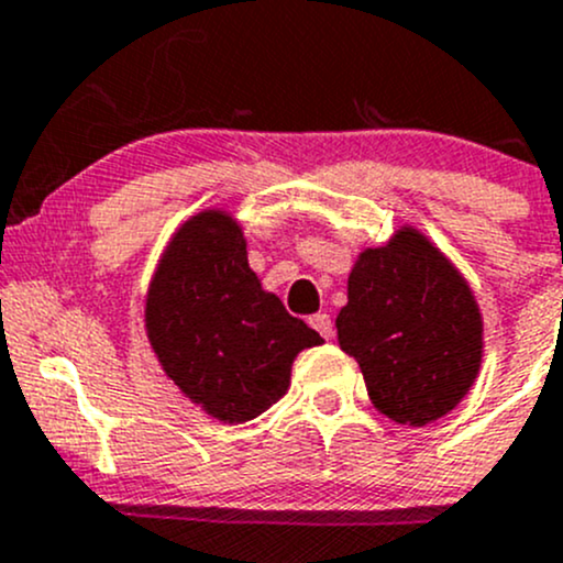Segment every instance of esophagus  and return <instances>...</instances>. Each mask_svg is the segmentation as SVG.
<instances>
[{"label": "esophagus", "mask_w": 563, "mask_h": 563, "mask_svg": "<svg viewBox=\"0 0 563 563\" xmlns=\"http://www.w3.org/2000/svg\"><path fill=\"white\" fill-rule=\"evenodd\" d=\"M309 324L322 335V339H333V320H330V314H322L320 311V314L309 317Z\"/></svg>", "instance_id": "1"}]
</instances>
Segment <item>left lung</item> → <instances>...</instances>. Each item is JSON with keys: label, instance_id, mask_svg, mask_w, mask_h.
Returning a JSON list of instances; mask_svg holds the SVG:
<instances>
[{"label": "left lung", "instance_id": "left-lung-1", "mask_svg": "<svg viewBox=\"0 0 563 563\" xmlns=\"http://www.w3.org/2000/svg\"><path fill=\"white\" fill-rule=\"evenodd\" d=\"M346 298L339 344L382 415L426 426L461 404L483 363V317L466 279L426 235L404 228L361 252Z\"/></svg>", "mask_w": 563, "mask_h": 563}]
</instances>
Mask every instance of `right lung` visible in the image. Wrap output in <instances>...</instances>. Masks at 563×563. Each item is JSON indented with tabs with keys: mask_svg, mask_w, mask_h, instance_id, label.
I'll return each mask as SVG.
<instances>
[{
	"mask_svg": "<svg viewBox=\"0 0 563 563\" xmlns=\"http://www.w3.org/2000/svg\"><path fill=\"white\" fill-rule=\"evenodd\" d=\"M146 333L178 390L224 422L263 415L287 393L295 355L322 344L265 292L239 222L213 208L167 243L146 295Z\"/></svg>",
	"mask_w": 563,
	"mask_h": 563,
	"instance_id": "1",
	"label": "right lung"
}]
</instances>
